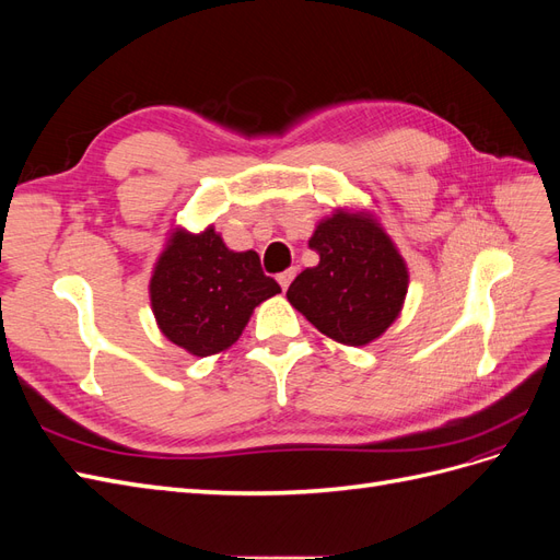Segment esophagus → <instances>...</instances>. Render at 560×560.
Returning a JSON list of instances; mask_svg holds the SVG:
<instances>
[{
	"mask_svg": "<svg viewBox=\"0 0 560 560\" xmlns=\"http://www.w3.org/2000/svg\"><path fill=\"white\" fill-rule=\"evenodd\" d=\"M294 276H296V270H294V268H287V270H282V273L278 276V282H280V287H282V290H287V287H290V284H292Z\"/></svg>",
	"mask_w": 560,
	"mask_h": 560,
	"instance_id": "34e87169",
	"label": "esophagus"
}]
</instances>
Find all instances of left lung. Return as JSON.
<instances>
[{
    "instance_id": "obj_1",
    "label": "left lung",
    "mask_w": 560,
    "mask_h": 560,
    "mask_svg": "<svg viewBox=\"0 0 560 560\" xmlns=\"http://www.w3.org/2000/svg\"><path fill=\"white\" fill-rule=\"evenodd\" d=\"M311 249L319 264L301 270L287 290L292 306L343 346L376 341L399 317L409 268L378 219L346 208L315 226Z\"/></svg>"
}]
</instances>
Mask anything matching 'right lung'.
<instances>
[{
    "instance_id": "right-lung-1",
    "label": "right lung",
    "mask_w": 560,
    "mask_h": 560,
    "mask_svg": "<svg viewBox=\"0 0 560 560\" xmlns=\"http://www.w3.org/2000/svg\"><path fill=\"white\" fill-rule=\"evenodd\" d=\"M276 294L280 284L264 276L259 254L229 249L214 226L173 229L149 280L159 329L196 358L231 348L254 308Z\"/></svg>"
}]
</instances>
